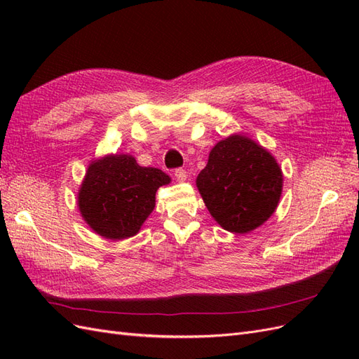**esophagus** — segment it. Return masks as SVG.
<instances>
[{"mask_svg": "<svg viewBox=\"0 0 359 359\" xmlns=\"http://www.w3.org/2000/svg\"><path fill=\"white\" fill-rule=\"evenodd\" d=\"M173 175H175L178 182H184L187 180V172H186V169H182V168L175 169V173H173Z\"/></svg>", "mask_w": 359, "mask_h": 359, "instance_id": "34e87169", "label": "esophagus"}]
</instances>
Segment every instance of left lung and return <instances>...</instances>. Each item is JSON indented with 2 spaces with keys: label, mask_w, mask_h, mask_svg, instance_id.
<instances>
[{
  "label": "left lung",
  "mask_w": 359,
  "mask_h": 359,
  "mask_svg": "<svg viewBox=\"0 0 359 359\" xmlns=\"http://www.w3.org/2000/svg\"><path fill=\"white\" fill-rule=\"evenodd\" d=\"M196 186L206 208L223 229L245 233L273 215L283 177L268 151L236 135L211 149Z\"/></svg>",
  "instance_id": "obj_1"
}]
</instances>
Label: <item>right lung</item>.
<instances>
[{"mask_svg":"<svg viewBox=\"0 0 359 359\" xmlns=\"http://www.w3.org/2000/svg\"><path fill=\"white\" fill-rule=\"evenodd\" d=\"M170 178L139 166L132 156H109L88 168L79 190V210L93 231L109 240L139 232L156 206V191Z\"/></svg>","mask_w":359,"mask_h":359,"instance_id":"add662e5","label":"right lung"}]
</instances>
